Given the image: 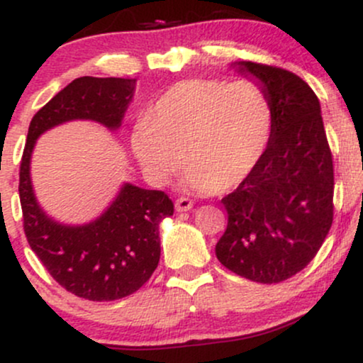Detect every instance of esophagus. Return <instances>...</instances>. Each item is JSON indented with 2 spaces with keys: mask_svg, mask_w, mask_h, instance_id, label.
Wrapping results in <instances>:
<instances>
[{
  "mask_svg": "<svg viewBox=\"0 0 363 363\" xmlns=\"http://www.w3.org/2000/svg\"><path fill=\"white\" fill-rule=\"evenodd\" d=\"M191 208H193V201L189 198H179L176 201L177 211H189Z\"/></svg>",
  "mask_w": 363,
  "mask_h": 363,
  "instance_id": "esophagus-1",
  "label": "esophagus"
}]
</instances>
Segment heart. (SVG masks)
I'll list each match as a JSON object with an SVG mask.
<instances>
[{
    "label": "heart",
    "mask_w": 363,
    "mask_h": 363,
    "mask_svg": "<svg viewBox=\"0 0 363 363\" xmlns=\"http://www.w3.org/2000/svg\"><path fill=\"white\" fill-rule=\"evenodd\" d=\"M272 131V101L256 82L191 78L158 99L148 118L136 123L131 143L155 184H167L184 164L186 186L213 193L251 176Z\"/></svg>",
    "instance_id": "obj_1"
}]
</instances>
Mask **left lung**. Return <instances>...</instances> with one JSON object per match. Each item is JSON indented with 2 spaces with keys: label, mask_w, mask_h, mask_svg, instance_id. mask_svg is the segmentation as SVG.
Masks as SVG:
<instances>
[{
  "label": "left lung",
  "mask_w": 363,
  "mask_h": 363,
  "mask_svg": "<svg viewBox=\"0 0 363 363\" xmlns=\"http://www.w3.org/2000/svg\"><path fill=\"white\" fill-rule=\"evenodd\" d=\"M261 82L273 107L268 148L254 172L222 199L228 215L215 252L227 269L257 283H280L302 272L333 223L335 172L320 106L295 73L237 62Z\"/></svg>",
  "instance_id": "8db88e82"
}]
</instances>
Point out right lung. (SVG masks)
<instances>
[{
	"instance_id": "obj_1",
	"label": "right lung",
	"mask_w": 363,
	"mask_h": 363,
	"mask_svg": "<svg viewBox=\"0 0 363 363\" xmlns=\"http://www.w3.org/2000/svg\"><path fill=\"white\" fill-rule=\"evenodd\" d=\"M135 78L82 77L37 111L20 162V205L28 245L65 290L94 302L119 301L140 290L160 259L158 225L174 215L164 191L124 184L94 222L61 225L44 213L30 181V157L44 131L73 119L118 129L135 91Z\"/></svg>"
}]
</instances>
